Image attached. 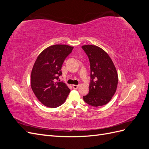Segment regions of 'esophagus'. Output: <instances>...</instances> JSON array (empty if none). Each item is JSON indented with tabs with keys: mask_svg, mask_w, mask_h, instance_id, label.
<instances>
[{
	"mask_svg": "<svg viewBox=\"0 0 149 149\" xmlns=\"http://www.w3.org/2000/svg\"><path fill=\"white\" fill-rule=\"evenodd\" d=\"M79 85H75V84H73V89H78V88H79Z\"/></svg>",
	"mask_w": 149,
	"mask_h": 149,
	"instance_id": "34e87169",
	"label": "esophagus"
}]
</instances>
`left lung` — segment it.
I'll list each match as a JSON object with an SVG mask.
<instances>
[{
  "instance_id": "obj_1",
  "label": "left lung",
  "mask_w": 149,
  "mask_h": 149,
  "mask_svg": "<svg viewBox=\"0 0 149 149\" xmlns=\"http://www.w3.org/2000/svg\"><path fill=\"white\" fill-rule=\"evenodd\" d=\"M81 47L88 56L91 69L89 91L83 100L92 106L105 105L116 91L118 72L111 58L102 48L91 45Z\"/></svg>"
}]
</instances>
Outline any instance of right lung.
Segmentation results:
<instances>
[{"instance_id":"obj_1","label":"right lung","mask_w":149,"mask_h":149,"mask_svg":"<svg viewBox=\"0 0 149 149\" xmlns=\"http://www.w3.org/2000/svg\"><path fill=\"white\" fill-rule=\"evenodd\" d=\"M73 47L54 45L40 54L31 73V88L43 105L55 108L63 104L70 89L63 82L56 81L62 74L61 67Z\"/></svg>"}]
</instances>
